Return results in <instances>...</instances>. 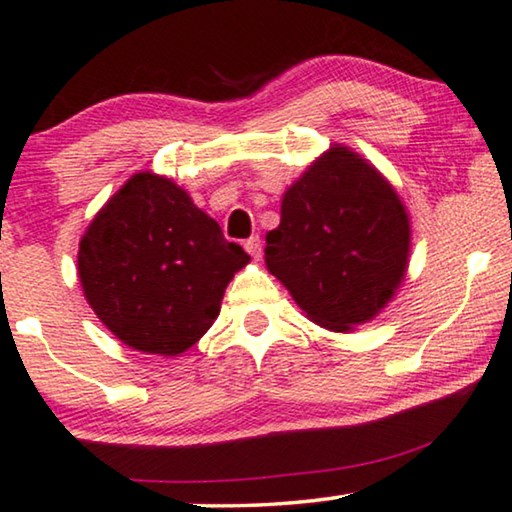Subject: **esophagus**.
Masks as SVG:
<instances>
[{"mask_svg":"<svg viewBox=\"0 0 512 512\" xmlns=\"http://www.w3.org/2000/svg\"><path fill=\"white\" fill-rule=\"evenodd\" d=\"M243 248H246V253L250 257L259 259V255H262V239H259V236H250V239L243 243Z\"/></svg>","mask_w":512,"mask_h":512,"instance_id":"1","label":"esophagus"}]
</instances>
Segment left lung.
Listing matches in <instances>:
<instances>
[{
	"label": "left lung",
	"instance_id": "8db88e82",
	"mask_svg": "<svg viewBox=\"0 0 512 512\" xmlns=\"http://www.w3.org/2000/svg\"><path fill=\"white\" fill-rule=\"evenodd\" d=\"M410 218L369 160L334 143L287 187L264 262L315 325L350 331L390 304L408 269Z\"/></svg>",
	"mask_w": 512,
	"mask_h": 512
}]
</instances>
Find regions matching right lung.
<instances>
[{"label": "right lung", "mask_w": 512, "mask_h": 512, "mask_svg": "<svg viewBox=\"0 0 512 512\" xmlns=\"http://www.w3.org/2000/svg\"><path fill=\"white\" fill-rule=\"evenodd\" d=\"M248 262L181 185L153 171L129 178L78 246V278L97 318L129 348L164 357L211 329Z\"/></svg>", "instance_id": "right-lung-1"}]
</instances>
